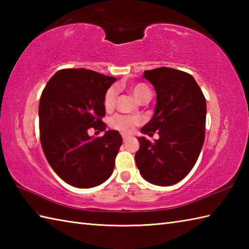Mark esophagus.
Wrapping results in <instances>:
<instances>
[{"instance_id":"esophagus-1","label":"esophagus","mask_w":249,"mask_h":249,"mask_svg":"<svg viewBox=\"0 0 249 249\" xmlns=\"http://www.w3.org/2000/svg\"><path fill=\"white\" fill-rule=\"evenodd\" d=\"M122 138H123V140H124V141H126L127 139H129V136H128V135H125V134H123V135H122Z\"/></svg>"}]
</instances>
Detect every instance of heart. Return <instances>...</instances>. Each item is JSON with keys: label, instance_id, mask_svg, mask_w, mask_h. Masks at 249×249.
I'll use <instances>...</instances> for the list:
<instances>
[{"label": "heart", "instance_id": "heart-1", "mask_svg": "<svg viewBox=\"0 0 249 249\" xmlns=\"http://www.w3.org/2000/svg\"><path fill=\"white\" fill-rule=\"evenodd\" d=\"M129 89L134 96L139 100H149L151 97V89L144 83H135L130 84ZM116 102V89L114 87H110L104 94L103 104L106 110H111L114 108ZM142 123V119L140 116L136 115H124V114H115L109 121V125L111 128L116 129L122 133L129 134L135 129V127L139 126Z\"/></svg>", "mask_w": 249, "mask_h": 249}]
</instances>
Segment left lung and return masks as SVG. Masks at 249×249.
<instances>
[{
	"instance_id": "obj_1",
	"label": "left lung",
	"mask_w": 249,
	"mask_h": 249,
	"mask_svg": "<svg viewBox=\"0 0 249 249\" xmlns=\"http://www.w3.org/2000/svg\"><path fill=\"white\" fill-rule=\"evenodd\" d=\"M157 94L154 115L141 131L160 139L138 138L135 160L142 178L158 186L178 183L192 170L205 136V97L194 77L170 67L145 71Z\"/></svg>"
}]
</instances>
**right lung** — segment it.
Segmentation results:
<instances>
[{
  "mask_svg": "<svg viewBox=\"0 0 249 249\" xmlns=\"http://www.w3.org/2000/svg\"><path fill=\"white\" fill-rule=\"evenodd\" d=\"M115 81L86 68H65L46 84L39 100V139L49 165L63 181L78 188L100 185L113 172L122 145L118 130L102 137L104 94Z\"/></svg>",
  "mask_w": 249,
  "mask_h": 249,
  "instance_id": "1",
  "label": "right lung"
}]
</instances>
